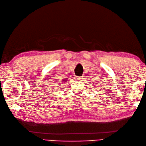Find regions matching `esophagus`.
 Masks as SVG:
<instances>
[{"mask_svg":"<svg viewBox=\"0 0 146 146\" xmlns=\"http://www.w3.org/2000/svg\"><path fill=\"white\" fill-rule=\"evenodd\" d=\"M82 78V77H81V76H76V78L78 79H81Z\"/></svg>","mask_w":146,"mask_h":146,"instance_id":"obj_1","label":"esophagus"}]
</instances>
